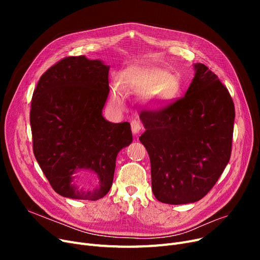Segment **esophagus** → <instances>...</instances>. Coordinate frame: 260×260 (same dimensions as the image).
Instances as JSON below:
<instances>
[{
  "instance_id": "esophagus-1",
  "label": "esophagus",
  "mask_w": 260,
  "mask_h": 260,
  "mask_svg": "<svg viewBox=\"0 0 260 260\" xmlns=\"http://www.w3.org/2000/svg\"><path fill=\"white\" fill-rule=\"evenodd\" d=\"M131 126H132V132H133L135 135H137V134L141 131V128H142V126H141V124H140V122H139V121H136V120L132 121Z\"/></svg>"
}]
</instances>
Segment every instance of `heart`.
<instances>
[{"label":"heart","instance_id":"heart-1","mask_svg":"<svg viewBox=\"0 0 260 260\" xmlns=\"http://www.w3.org/2000/svg\"><path fill=\"white\" fill-rule=\"evenodd\" d=\"M171 78L169 73L161 70H127L121 75L119 88L126 93H149V99L153 103H160L172 98L178 88ZM112 102L116 107H123L124 99L120 91L112 92Z\"/></svg>","mask_w":260,"mask_h":260}]
</instances>
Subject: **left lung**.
<instances>
[{"instance_id": "left-lung-1", "label": "left lung", "mask_w": 260, "mask_h": 260, "mask_svg": "<svg viewBox=\"0 0 260 260\" xmlns=\"http://www.w3.org/2000/svg\"><path fill=\"white\" fill-rule=\"evenodd\" d=\"M184 97L141 112L139 138L151 160L155 197L169 204L196 202L224 171L232 152L235 107L228 88L201 63Z\"/></svg>"}]
</instances>
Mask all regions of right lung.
Segmentation results:
<instances>
[{
	"mask_svg": "<svg viewBox=\"0 0 260 260\" xmlns=\"http://www.w3.org/2000/svg\"><path fill=\"white\" fill-rule=\"evenodd\" d=\"M109 66L84 56L66 57L52 65L34 91L30 126L34 154L56 192L67 198L98 200L111 189L116 158L133 141L128 122L102 116L109 92ZM92 171V191L74 182L81 170Z\"/></svg>",
	"mask_w": 260,
	"mask_h": 260,
	"instance_id": "right-lung-1",
	"label": "right lung"
}]
</instances>
